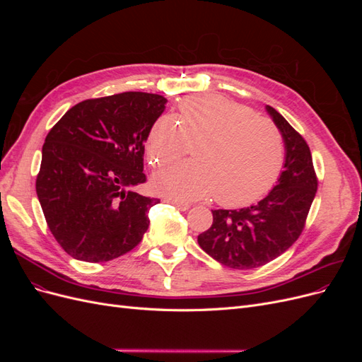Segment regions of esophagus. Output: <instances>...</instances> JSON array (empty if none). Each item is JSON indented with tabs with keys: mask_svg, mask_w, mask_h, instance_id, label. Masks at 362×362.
<instances>
[{
	"mask_svg": "<svg viewBox=\"0 0 362 362\" xmlns=\"http://www.w3.org/2000/svg\"><path fill=\"white\" fill-rule=\"evenodd\" d=\"M164 202H169V204L175 205V206H177L178 210H181V211H187L189 208H190V204H187V202H181V201H177V199H164Z\"/></svg>",
	"mask_w": 362,
	"mask_h": 362,
	"instance_id": "obj_1",
	"label": "esophagus"
}]
</instances>
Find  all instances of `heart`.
<instances>
[{
    "mask_svg": "<svg viewBox=\"0 0 362 362\" xmlns=\"http://www.w3.org/2000/svg\"><path fill=\"white\" fill-rule=\"evenodd\" d=\"M192 145L194 160L152 177L157 193L181 202L214 194L221 205L246 206L273 189L286 161L278 127L222 95L189 96L177 120L158 117L148 134L146 157L157 168L166 166Z\"/></svg>",
    "mask_w": 362,
    "mask_h": 362,
    "instance_id": "heart-1",
    "label": "heart"
}]
</instances>
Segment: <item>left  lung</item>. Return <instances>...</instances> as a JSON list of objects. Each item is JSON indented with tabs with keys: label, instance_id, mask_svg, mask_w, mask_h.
<instances>
[{
	"label": "left lung",
	"instance_id": "8db88e82",
	"mask_svg": "<svg viewBox=\"0 0 362 362\" xmlns=\"http://www.w3.org/2000/svg\"><path fill=\"white\" fill-rule=\"evenodd\" d=\"M266 110L286 145L278 184L255 205L213 210V225L198 235L206 254L229 269H257L282 255L302 234L317 192L310 146L275 108Z\"/></svg>",
	"mask_w": 362,
	"mask_h": 362
}]
</instances>
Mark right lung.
Wrapping results in <instances>:
<instances>
[{
	"instance_id": "add662e5",
	"label": "right lung",
	"mask_w": 362,
	"mask_h": 362,
	"mask_svg": "<svg viewBox=\"0 0 362 362\" xmlns=\"http://www.w3.org/2000/svg\"><path fill=\"white\" fill-rule=\"evenodd\" d=\"M166 103L144 92L86 100L51 128L36 193L51 234L72 258L110 261L141 242L160 199L133 187L146 181L145 141Z\"/></svg>"
}]
</instances>
